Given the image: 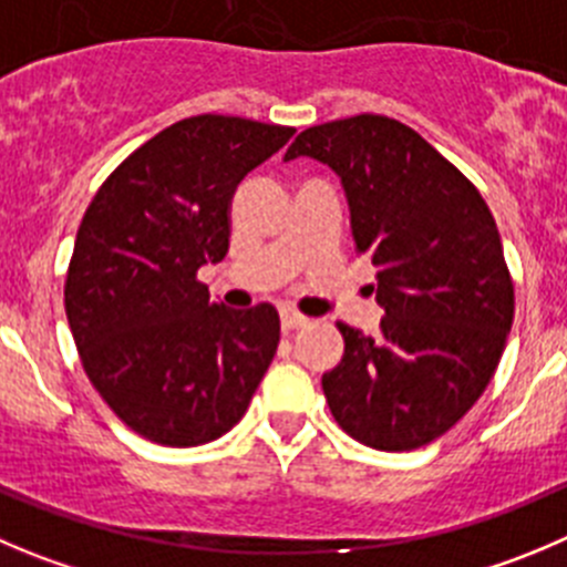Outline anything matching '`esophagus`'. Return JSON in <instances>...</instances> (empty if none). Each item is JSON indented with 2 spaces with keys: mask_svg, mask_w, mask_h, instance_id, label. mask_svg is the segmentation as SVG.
Returning <instances> with one entry per match:
<instances>
[{
  "mask_svg": "<svg viewBox=\"0 0 567 567\" xmlns=\"http://www.w3.org/2000/svg\"><path fill=\"white\" fill-rule=\"evenodd\" d=\"M303 326H309V317L298 315V311H284V315H280V328H284V331H298V328Z\"/></svg>",
  "mask_w": 567,
  "mask_h": 567,
  "instance_id": "34e87169",
  "label": "esophagus"
}]
</instances>
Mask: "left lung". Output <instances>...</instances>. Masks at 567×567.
Here are the masks:
<instances>
[{"instance_id":"1","label":"left lung","mask_w":567,"mask_h":567,"mask_svg":"<svg viewBox=\"0 0 567 567\" xmlns=\"http://www.w3.org/2000/svg\"><path fill=\"white\" fill-rule=\"evenodd\" d=\"M342 177L355 252L373 261L379 337L337 322L322 375L339 429L375 451H414L454 429L495 375L515 317L498 228L478 188L420 133L379 113L300 133L284 158Z\"/></svg>"}]
</instances>
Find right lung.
<instances>
[{
    "label": "right lung",
    "instance_id": "1",
    "mask_svg": "<svg viewBox=\"0 0 567 567\" xmlns=\"http://www.w3.org/2000/svg\"><path fill=\"white\" fill-rule=\"evenodd\" d=\"M295 127L203 113L133 150L96 188L63 303L80 361L127 429L192 449L234 429L280 342L275 306L212 303L197 280L223 261L241 177Z\"/></svg>",
    "mask_w": 567,
    "mask_h": 567
}]
</instances>
